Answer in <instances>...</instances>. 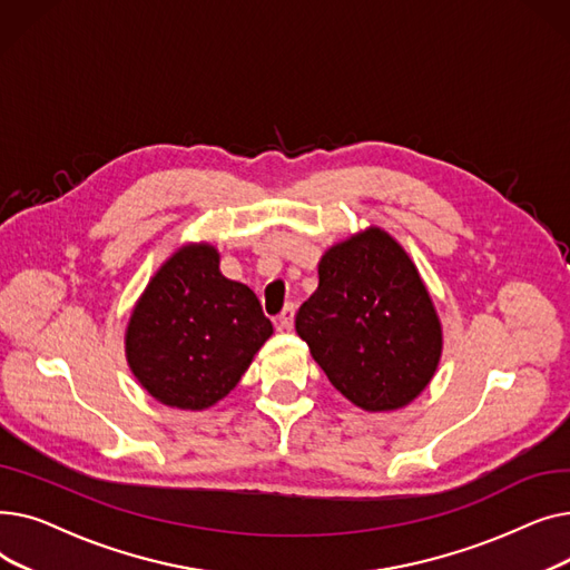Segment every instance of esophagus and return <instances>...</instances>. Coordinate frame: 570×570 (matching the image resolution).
I'll list each match as a JSON object with an SVG mask.
<instances>
[{"label":"esophagus","instance_id":"34e87169","mask_svg":"<svg viewBox=\"0 0 570 570\" xmlns=\"http://www.w3.org/2000/svg\"><path fill=\"white\" fill-rule=\"evenodd\" d=\"M293 316H295V307H293V305H286L284 312L275 318L277 331H291V327H293Z\"/></svg>","mask_w":570,"mask_h":570}]
</instances>
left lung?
I'll return each mask as SVG.
<instances>
[{
	"label": "left lung",
	"instance_id": "8db88e82",
	"mask_svg": "<svg viewBox=\"0 0 570 570\" xmlns=\"http://www.w3.org/2000/svg\"><path fill=\"white\" fill-rule=\"evenodd\" d=\"M295 333L337 391L370 413L397 411L439 370L443 327L415 263L381 226L327 247Z\"/></svg>",
	"mask_w": 570,
	"mask_h": 570
}]
</instances>
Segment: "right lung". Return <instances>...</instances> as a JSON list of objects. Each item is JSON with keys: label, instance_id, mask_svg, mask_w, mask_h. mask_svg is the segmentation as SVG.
Returning a JSON list of instances; mask_svg holds the SVG:
<instances>
[{"label": "right lung", "instance_id": "1", "mask_svg": "<svg viewBox=\"0 0 570 570\" xmlns=\"http://www.w3.org/2000/svg\"><path fill=\"white\" fill-rule=\"evenodd\" d=\"M273 335L256 293L219 269L209 243L177 247L136 301L125 355L157 402L203 411L224 400Z\"/></svg>", "mask_w": 570, "mask_h": 570}]
</instances>
